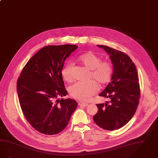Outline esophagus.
<instances>
[{
  "label": "esophagus",
  "mask_w": 158,
  "mask_h": 158,
  "mask_svg": "<svg viewBox=\"0 0 158 158\" xmlns=\"http://www.w3.org/2000/svg\"><path fill=\"white\" fill-rule=\"evenodd\" d=\"M78 105L80 106H82V107H85V106H87L88 105V103H83V102H79L78 103Z\"/></svg>",
  "instance_id": "34e87169"
}]
</instances>
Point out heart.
Masks as SVG:
<instances>
[{"label":"heart","instance_id":"obj_1","mask_svg":"<svg viewBox=\"0 0 158 158\" xmlns=\"http://www.w3.org/2000/svg\"><path fill=\"white\" fill-rule=\"evenodd\" d=\"M78 60L90 71L89 80L86 83L76 82L69 88L70 95L73 98L88 101L98 91V83L101 86L106 85L110 81L113 75L114 68L112 63L107 60L102 61L101 56L94 52L89 51L78 57ZM73 63H67L62 70L61 73L66 82H71L73 79Z\"/></svg>","mask_w":158,"mask_h":158}]
</instances>
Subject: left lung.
<instances>
[{
  "mask_svg": "<svg viewBox=\"0 0 158 158\" xmlns=\"http://www.w3.org/2000/svg\"><path fill=\"white\" fill-rule=\"evenodd\" d=\"M110 55L114 64L112 81L99 94L110 98L105 104H97L98 111L94 116L97 125L108 131L119 129L132 119L140 99L137 70L126 53L107 46L97 45Z\"/></svg>",
  "mask_w": 158,
  "mask_h": 158,
  "instance_id": "8db88e82",
  "label": "left lung"
}]
</instances>
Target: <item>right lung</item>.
Wrapping results in <instances>:
<instances>
[{
  "label": "right lung",
  "mask_w": 158,
  "mask_h": 158,
  "mask_svg": "<svg viewBox=\"0 0 158 158\" xmlns=\"http://www.w3.org/2000/svg\"><path fill=\"white\" fill-rule=\"evenodd\" d=\"M78 48L73 44L44 46L31 57L17 81L19 103L26 119L38 132L47 135L62 132L77 106L68 94L62 70L64 60Z\"/></svg>",
  "instance_id": "right-lung-1"
}]
</instances>
